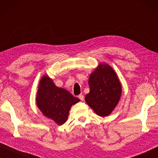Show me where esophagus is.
<instances>
[{
  "mask_svg": "<svg viewBox=\"0 0 158 158\" xmlns=\"http://www.w3.org/2000/svg\"><path fill=\"white\" fill-rule=\"evenodd\" d=\"M79 99L81 101H83L84 100V95L83 94H79Z\"/></svg>",
  "mask_w": 158,
  "mask_h": 158,
  "instance_id": "obj_1",
  "label": "esophagus"
}]
</instances>
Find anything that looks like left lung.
Masks as SVG:
<instances>
[{"label":"left lung","mask_w":158,"mask_h":158,"mask_svg":"<svg viewBox=\"0 0 158 158\" xmlns=\"http://www.w3.org/2000/svg\"><path fill=\"white\" fill-rule=\"evenodd\" d=\"M89 93L86 104L100 117L109 116L114 110L122 94L121 82L112 66L99 64L89 79Z\"/></svg>","instance_id":"8db88e82"}]
</instances>
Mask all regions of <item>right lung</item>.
<instances>
[{"instance_id": "add662e5", "label": "right lung", "mask_w": 158, "mask_h": 158, "mask_svg": "<svg viewBox=\"0 0 158 158\" xmlns=\"http://www.w3.org/2000/svg\"><path fill=\"white\" fill-rule=\"evenodd\" d=\"M80 100L67 90L58 87L48 75L40 79L35 102L44 116L61 125L67 120L73 104Z\"/></svg>"}]
</instances>
